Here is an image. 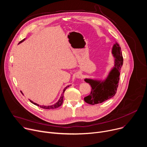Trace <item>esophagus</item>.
Wrapping results in <instances>:
<instances>
[{
  "label": "esophagus",
  "mask_w": 147,
  "mask_h": 147,
  "mask_svg": "<svg viewBox=\"0 0 147 147\" xmlns=\"http://www.w3.org/2000/svg\"><path fill=\"white\" fill-rule=\"evenodd\" d=\"M76 77H77V78H81V73H77V74H76Z\"/></svg>",
  "instance_id": "esophagus-1"
}]
</instances>
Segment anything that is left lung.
Wrapping results in <instances>:
<instances>
[{
    "mask_svg": "<svg viewBox=\"0 0 147 147\" xmlns=\"http://www.w3.org/2000/svg\"><path fill=\"white\" fill-rule=\"evenodd\" d=\"M112 54L115 57V67L105 80L100 81L91 79L84 80L92 87L90 94L84 99L87 103L92 105L100 103L116 94L119 86L120 72L123 63L121 48L117 43L113 47Z\"/></svg>",
    "mask_w": 147,
    "mask_h": 147,
    "instance_id": "left-lung-1",
    "label": "left lung"
}]
</instances>
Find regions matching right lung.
<instances>
[{
  "label": "right lung",
  "instance_id": "obj_1",
  "mask_svg": "<svg viewBox=\"0 0 147 147\" xmlns=\"http://www.w3.org/2000/svg\"><path fill=\"white\" fill-rule=\"evenodd\" d=\"M24 40H25V39H23L22 40H21L18 44H20V43H21V42H23ZM69 87V86H67V87L64 89V90H63V93L65 92V91L66 89H67V87ZM30 100V102H31L32 103L34 104L35 105H36V106H38V107H39L40 108H42V109H56V108H59V107H60V106L61 105H62L63 101V94H62V95H61V96H60V99H59L58 102H57L56 103H55V104H54V105H51V106H48V107H47V106H43V105H42V106L39 105L38 104H37V103H36L33 102L32 100Z\"/></svg>",
  "mask_w": 147,
  "mask_h": 147
}]
</instances>
